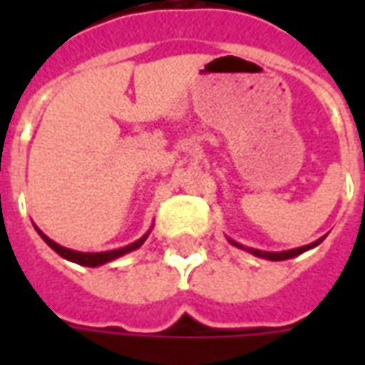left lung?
Returning <instances> with one entry per match:
<instances>
[{"instance_id":"obj_1","label":"left lung","mask_w":365,"mask_h":365,"mask_svg":"<svg viewBox=\"0 0 365 365\" xmlns=\"http://www.w3.org/2000/svg\"><path fill=\"white\" fill-rule=\"evenodd\" d=\"M321 240H317V242H313V245H307V246H301V248H295V250H285V252H262V250H254V248H245V246L238 245V242H235V240H230V245L238 246V248H245V250H248V252L254 254V256H258V258H266V260L279 262V260H289V258H295V256H299V254L311 250V248H314L317 245H321Z\"/></svg>"}]
</instances>
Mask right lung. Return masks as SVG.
<instances>
[{
  "instance_id": "add662e5",
  "label": "right lung",
  "mask_w": 365,
  "mask_h": 365,
  "mask_svg": "<svg viewBox=\"0 0 365 365\" xmlns=\"http://www.w3.org/2000/svg\"><path fill=\"white\" fill-rule=\"evenodd\" d=\"M38 235H41V238H43L44 242L51 246L54 252L60 254L62 258H66V260H70V262H76V264H80V266L97 268V266H103V264H107V262L119 258V256H123V254H128V252H133V250H136V248H140V246L144 245V240L148 238V235H150V232H146L143 238H138V240H136V242H133V245L123 246V248H117V250H109V252H78V250H70V248H64V246L56 245L54 240H51V238L46 237V235H43L41 230H38Z\"/></svg>"
}]
</instances>
